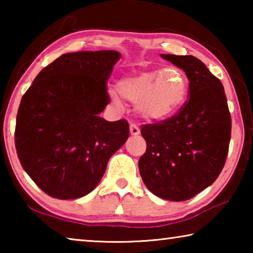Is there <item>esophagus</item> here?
Masks as SVG:
<instances>
[{"label": "esophagus", "mask_w": 253, "mask_h": 253, "mask_svg": "<svg viewBox=\"0 0 253 253\" xmlns=\"http://www.w3.org/2000/svg\"><path fill=\"white\" fill-rule=\"evenodd\" d=\"M129 129H130V134H131V135H134V136L139 135L140 130H139V128L135 125V124H130Z\"/></svg>", "instance_id": "obj_1"}]
</instances>
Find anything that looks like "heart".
<instances>
[{"mask_svg":"<svg viewBox=\"0 0 253 253\" xmlns=\"http://www.w3.org/2000/svg\"><path fill=\"white\" fill-rule=\"evenodd\" d=\"M121 96L136 104L137 114L146 122H158L172 116L186 100L187 84L182 72L169 68L162 71H144L119 80ZM111 98L118 101L116 91Z\"/></svg>","mask_w":253,"mask_h":253,"instance_id":"1","label":"heart"}]
</instances>
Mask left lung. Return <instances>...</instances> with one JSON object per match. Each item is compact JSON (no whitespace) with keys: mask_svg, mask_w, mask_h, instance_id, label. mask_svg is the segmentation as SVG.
Segmentation results:
<instances>
[{"mask_svg":"<svg viewBox=\"0 0 253 253\" xmlns=\"http://www.w3.org/2000/svg\"><path fill=\"white\" fill-rule=\"evenodd\" d=\"M185 71L188 99L174 116L142 126L139 173L154 195L185 201L215 181L225 164L231 115L223 84L193 55L162 54Z\"/></svg>","mask_w":253,"mask_h":253,"instance_id":"left-lung-1","label":"left lung"}]
</instances>
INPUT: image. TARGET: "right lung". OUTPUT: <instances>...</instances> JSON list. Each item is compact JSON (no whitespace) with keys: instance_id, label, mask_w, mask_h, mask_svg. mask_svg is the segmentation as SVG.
I'll use <instances>...</instances> for the list:
<instances>
[{"instance_id":"obj_1","label":"right lung","mask_w":253,"mask_h":253,"mask_svg":"<svg viewBox=\"0 0 253 253\" xmlns=\"http://www.w3.org/2000/svg\"><path fill=\"white\" fill-rule=\"evenodd\" d=\"M121 53L80 51L55 59L36 77L16 115L15 148L23 169L60 200L87 195L129 136L125 119L99 117L107 81Z\"/></svg>"}]
</instances>
